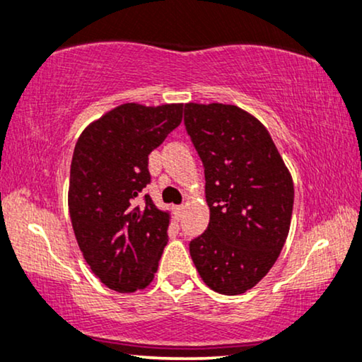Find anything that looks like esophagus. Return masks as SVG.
<instances>
[{"instance_id": "obj_1", "label": "esophagus", "mask_w": 362, "mask_h": 362, "mask_svg": "<svg viewBox=\"0 0 362 362\" xmlns=\"http://www.w3.org/2000/svg\"><path fill=\"white\" fill-rule=\"evenodd\" d=\"M173 214H175L177 221H180L182 214H184V205H177V207H173Z\"/></svg>"}]
</instances>
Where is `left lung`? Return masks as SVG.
<instances>
[{
  "label": "left lung",
  "instance_id": "obj_1",
  "mask_svg": "<svg viewBox=\"0 0 362 362\" xmlns=\"http://www.w3.org/2000/svg\"><path fill=\"white\" fill-rule=\"evenodd\" d=\"M185 130L202 160L209 227L190 240L202 281L244 294L271 271L289 234L294 184L257 118L222 103H187Z\"/></svg>",
  "mask_w": 362,
  "mask_h": 362
}]
</instances>
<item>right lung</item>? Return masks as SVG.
I'll list each match as a JSON object with an SVG mask.
<instances>
[{
    "label": "right lung",
    "mask_w": 362,
    "mask_h": 362,
    "mask_svg": "<svg viewBox=\"0 0 362 362\" xmlns=\"http://www.w3.org/2000/svg\"><path fill=\"white\" fill-rule=\"evenodd\" d=\"M184 105L125 103L85 128L70 168L71 226L100 281L117 292L147 287L167 245L168 214L141 190L148 155L180 125Z\"/></svg>",
    "instance_id": "right-lung-1"
}]
</instances>
